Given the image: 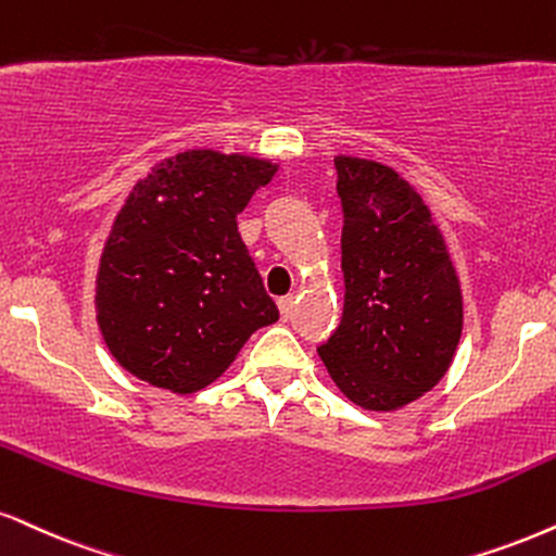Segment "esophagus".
<instances>
[{"instance_id": "34e87169", "label": "esophagus", "mask_w": 556, "mask_h": 556, "mask_svg": "<svg viewBox=\"0 0 556 556\" xmlns=\"http://www.w3.org/2000/svg\"><path fill=\"white\" fill-rule=\"evenodd\" d=\"M278 309H280V317L283 319H291L293 317V309H296V296H283L278 299Z\"/></svg>"}]
</instances>
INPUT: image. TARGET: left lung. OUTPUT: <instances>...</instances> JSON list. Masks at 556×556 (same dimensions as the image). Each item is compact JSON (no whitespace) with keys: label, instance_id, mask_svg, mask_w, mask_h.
<instances>
[{"label":"left lung","instance_id":"obj_1","mask_svg":"<svg viewBox=\"0 0 556 556\" xmlns=\"http://www.w3.org/2000/svg\"><path fill=\"white\" fill-rule=\"evenodd\" d=\"M345 309L319 358L371 413L420 400L451 368L464 301L448 247L422 195L396 169L340 154Z\"/></svg>","mask_w":556,"mask_h":556}]
</instances>
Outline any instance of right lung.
Returning <instances> with one entry per match:
<instances>
[{"mask_svg": "<svg viewBox=\"0 0 556 556\" xmlns=\"http://www.w3.org/2000/svg\"><path fill=\"white\" fill-rule=\"evenodd\" d=\"M276 173L270 160L188 149L134 185L102 247L94 312L108 351L136 379L193 394L278 319L237 229Z\"/></svg>", "mask_w": 556, "mask_h": 556, "instance_id": "1", "label": "right lung"}]
</instances>
